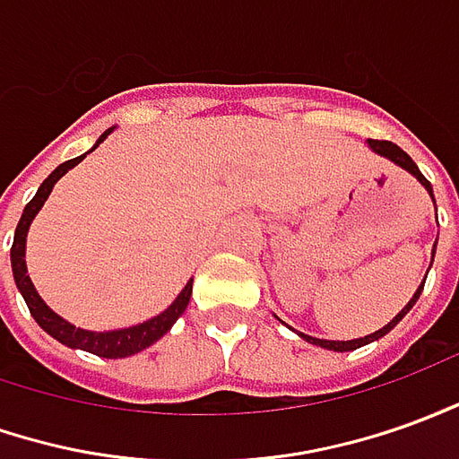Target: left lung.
I'll return each mask as SVG.
<instances>
[{"mask_svg":"<svg viewBox=\"0 0 459 459\" xmlns=\"http://www.w3.org/2000/svg\"><path fill=\"white\" fill-rule=\"evenodd\" d=\"M369 147L377 152V154H382V157L393 160L394 164H400V167H403V169H407L410 175H415L417 179H420V185L428 189L429 197H432V202H435V195H432V185H429L428 179H425V175H422V172L417 169V164L412 162V157H410L407 152L400 150L397 144H393V142H387V139H369ZM435 245H437V242H435ZM432 257H435V252H432ZM425 280H428V277H425ZM422 287H425V282L420 284V290H417V292H415V297H412V299H410V302L404 305L403 312H400V315H397V317H394L393 322H387V325H385L382 330L372 332V334H368V337H359V340H350V342H334V340H317V337H309V334H302V332H299V334H302V337H305L307 342L320 344V347H325V350H334V352H347V350H357V347H362V344L380 340V337H385L387 332L393 330L394 325L403 320L404 315H407V312L412 309V305H415V302H417V297H420V292H422Z\"/></svg>","mask_w":459,"mask_h":459,"instance_id":"left-lung-1","label":"left lung"}]
</instances>
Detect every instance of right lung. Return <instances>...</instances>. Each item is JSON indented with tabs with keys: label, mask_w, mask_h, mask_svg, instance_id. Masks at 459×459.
Segmentation results:
<instances>
[{
	"label": "right lung",
	"mask_w": 459,
	"mask_h": 459,
	"mask_svg": "<svg viewBox=\"0 0 459 459\" xmlns=\"http://www.w3.org/2000/svg\"><path fill=\"white\" fill-rule=\"evenodd\" d=\"M109 132H112V129H107L102 137L97 139V144H102L104 137H107ZM97 144H94V147H97ZM82 160H84V154L59 164L55 172L44 179L42 187L37 189V195L30 199V204L22 212V220H19L17 230H14V245H12V272H14V282H17L19 292L24 297V302H27V307H30L31 317L37 320V325H39L44 332H49L55 340L66 344V347H79V350H87L91 355L107 357V359L137 355L142 350H147L150 344L157 342L164 332H169V327L182 317V312H185L189 305V297H192V282L185 284V290L179 292V297H177L175 302L164 309L162 315H157V317H152V320L142 322V325H134V327H127V330L90 332L79 330L74 325H69V322L62 320L59 315H55L52 309L47 307L42 302V297L37 295L30 274H27L24 245H27V230H30L31 220H34L37 212L42 210L44 199L49 197V192H52V187L56 185V179L62 175H66V169H72V167L82 162Z\"/></svg>",
	"instance_id": "1"
}]
</instances>
